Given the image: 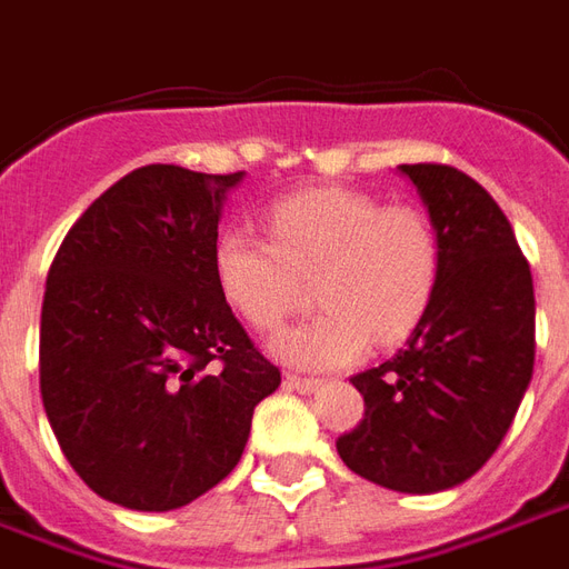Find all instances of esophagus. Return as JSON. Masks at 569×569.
<instances>
[{"label": "esophagus", "mask_w": 569, "mask_h": 569, "mask_svg": "<svg viewBox=\"0 0 569 569\" xmlns=\"http://www.w3.org/2000/svg\"><path fill=\"white\" fill-rule=\"evenodd\" d=\"M283 383L289 390H298V393H310V390L320 387V381H317V378H308V375H286Z\"/></svg>", "instance_id": "34e87169"}]
</instances>
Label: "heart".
I'll list each match as a JSON object with an SVG mask.
<instances>
[{
	"label": "heart",
	"instance_id": "obj_1",
	"mask_svg": "<svg viewBox=\"0 0 569 569\" xmlns=\"http://www.w3.org/2000/svg\"><path fill=\"white\" fill-rule=\"evenodd\" d=\"M267 237L224 224L212 243V277L224 305L256 332H273L313 280L320 313L273 338L298 369H341L369 345L402 341L436 296L439 231L415 203H383L345 186L301 188L273 200Z\"/></svg>",
	"mask_w": 569,
	"mask_h": 569
}]
</instances>
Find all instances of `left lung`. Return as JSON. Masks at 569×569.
<instances>
[{
  "label": "left lung",
  "instance_id": "obj_1",
  "mask_svg": "<svg viewBox=\"0 0 569 569\" xmlns=\"http://www.w3.org/2000/svg\"><path fill=\"white\" fill-rule=\"evenodd\" d=\"M441 243L436 296L408 345L350 378L366 415L338 436L357 476L436 493L476 476L525 399L537 353V301L506 212L448 163H402Z\"/></svg>",
  "mask_w": 569,
  "mask_h": 569
}]
</instances>
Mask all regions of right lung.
Masks as SVG:
<instances>
[{
  "label": "right lung",
  "mask_w": 569,
  "mask_h": 569,
  "mask_svg": "<svg viewBox=\"0 0 569 569\" xmlns=\"http://www.w3.org/2000/svg\"><path fill=\"white\" fill-rule=\"evenodd\" d=\"M243 173L149 163L106 188L57 249L39 390L60 451L103 500L170 512L216 488L280 387L212 277Z\"/></svg>",
  "instance_id": "add662e5"
}]
</instances>
